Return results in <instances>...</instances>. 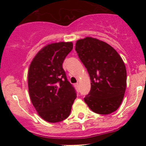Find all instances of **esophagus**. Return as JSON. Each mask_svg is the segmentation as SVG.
I'll use <instances>...</instances> for the list:
<instances>
[{"label":"esophagus","instance_id":"34e87169","mask_svg":"<svg viewBox=\"0 0 146 146\" xmlns=\"http://www.w3.org/2000/svg\"><path fill=\"white\" fill-rule=\"evenodd\" d=\"M74 86H75V88H76V90H79V83H76L74 85Z\"/></svg>","mask_w":146,"mask_h":146}]
</instances>
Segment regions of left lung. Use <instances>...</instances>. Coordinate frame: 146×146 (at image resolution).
Listing matches in <instances>:
<instances>
[{
  "label": "left lung",
  "mask_w": 146,
  "mask_h": 146,
  "mask_svg": "<svg viewBox=\"0 0 146 146\" xmlns=\"http://www.w3.org/2000/svg\"><path fill=\"white\" fill-rule=\"evenodd\" d=\"M76 51L91 80L90 91L84 101L97 114L115 111L126 90V70L123 60L111 46L91 37L77 41Z\"/></svg>",
  "instance_id": "8db88e82"
}]
</instances>
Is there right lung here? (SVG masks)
Wrapping results in <instances>:
<instances>
[{"label": "right lung", "instance_id": "add662e5", "mask_svg": "<svg viewBox=\"0 0 146 146\" xmlns=\"http://www.w3.org/2000/svg\"><path fill=\"white\" fill-rule=\"evenodd\" d=\"M72 49V42L48 44L37 53L29 66L28 88L31 101L39 115L50 123L68 118L77 97L62 66Z\"/></svg>", "mask_w": 146, "mask_h": 146}]
</instances>
